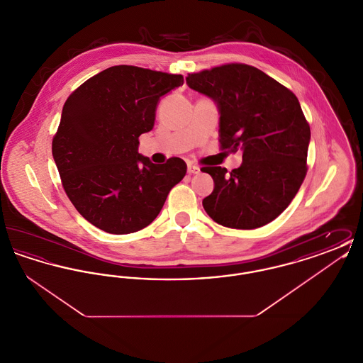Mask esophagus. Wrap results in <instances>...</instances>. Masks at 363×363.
Segmentation results:
<instances>
[{
    "mask_svg": "<svg viewBox=\"0 0 363 363\" xmlns=\"http://www.w3.org/2000/svg\"><path fill=\"white\" fill-rule=\"evenodd\" d=\"M188 173L199 174L200 173V167H199V166H196V164H191V163H189V164H188Z\"/></svg>",
    "mask_w": 363,
    "mask_h": 363,
    "instance_id": "1",
    "label": "esophagus"
}]
</instances>
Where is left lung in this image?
<instances>
[{"mask_svg": "<svg viewBox=\"0 0 363 363\" xmlns=\"http://www.w3.org/2000/svg\"><path fill=\"white\" fill-rule=\"evenodd\" d=\"M188 86L213 99L219 113L222 150H242V164L213 178L203 207L216 223L240 230L265 225L289 207L306 172L311 126L298 98L262 70L227 64L189 73Z\"/></svg>", "mask_w": 363, "mask_h": 363, "instance_id": "left-lung-1", "label": "left lung"}]
</instances>
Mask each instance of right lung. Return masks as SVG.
Instances as JSON below:
<instances>
[{"label":"right lung","mask_w":363,"mask_h":363,"mask_svg":"<svg viewBox=\"0 0 363 363\" xmlns=\"http://www.w3.org/2000/svg\"><path fill=\"white\" fill-rule=\"evenodd\" d=\"M182 84V74L117 65L70 94L52 157L67 196L91 225L117 235L151 225L185 177L179 157L155 164L138 154V138L154 128L160 96Z\"/></svg>","instance_id":"1"}]
</instances>
